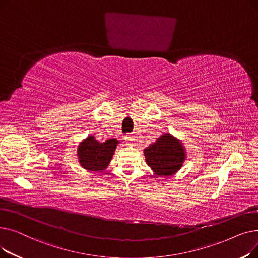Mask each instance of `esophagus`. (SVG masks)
I'll use <instances>...</instances> for the list:
<instances>
[{
  "label": "esophagus",
  "mask_w": 258,
  "mask_h": 258,
  "mask_svg": "<svg viewBox=\"0 0 258 258\" xmlns=\"http://www.w3.org/2000/svg\"><path fill=\"white\" fill-rule=\"evenodd\" d=\"M124 139H125V143H126L127 145H133L134 140H135L134 136H131V135H128V136H126Z\"/></svg>",
  "instance_id": "obj_1"
}]
</instances>
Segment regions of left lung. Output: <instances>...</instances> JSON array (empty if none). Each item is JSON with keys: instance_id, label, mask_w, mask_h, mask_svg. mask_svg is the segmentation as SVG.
Instances as JSON below:
<instances>
[{"instance_id": "8db88e82", "label": "left lung", "mask_w": 258, "mask_h": 258, "mask_svg": "<svg viewBox=\"0 0 258 258\" xmlns=\"http://www.w3.org/2000/svg\"><path fill=\"white\" fill-rule=\"evenodd\" d=\"M146 164L151 167L155 177H168L177 173L186 161V147L182 141L164 133L143 150Z\"/></svg>"}]
</instances>
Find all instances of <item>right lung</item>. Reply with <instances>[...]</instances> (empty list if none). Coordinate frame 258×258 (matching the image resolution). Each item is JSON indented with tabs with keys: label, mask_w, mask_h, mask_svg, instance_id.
Segmentation results:
<instances>
[{
	"label": "right lung",
	"mask_w": 258,
	"mask_h": 258,
	"mask_svg": "<svg viewBox=\"0 0 258 258\" xmlns=\"http://www.w3.org/2000/svg\"><path fill=\"white\" fill-rule=\"evenodd\" d=\"M118 144L115 138L98 142L94 135H89L77 146L78 163L86 170L100 172L107 168Z\"/></svg>",
	"instance_id": "add662e5"
}]
</instances>
